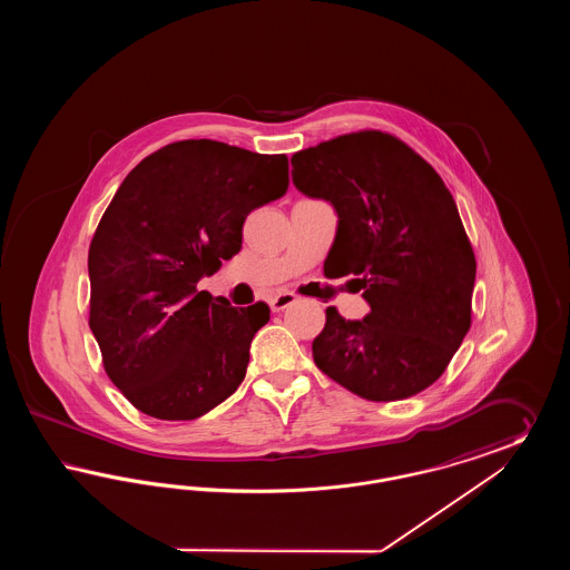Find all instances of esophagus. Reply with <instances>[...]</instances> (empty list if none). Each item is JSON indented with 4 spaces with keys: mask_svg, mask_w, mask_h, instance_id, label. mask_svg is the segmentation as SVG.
Segmentation results:
<instances>
[{
    "mask_svg": "<svg viewBox=\"0 0 570 570\" xmlns=\"http://www.w3.org/2000/svg\"><path fill=\"white\" fill-rule=\"evenodd\" d=\"M295 301H297V297H295L293 293H279V295L272 297V301H269V307H272V312H282V309L291 307Z\"/></svg>",
    "mask_w": 570,
    "mask_h": 570,
    "instance_id": "1",
    "label": "esophagus"
}]
</instances>
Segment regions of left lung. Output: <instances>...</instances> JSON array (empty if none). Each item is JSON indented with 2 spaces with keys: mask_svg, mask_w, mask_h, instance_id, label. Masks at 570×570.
I'll return each mask as SVG.
<instances>
[{
  "mask_svg": "<svg viewBox=\"0 0 570 570\" xmlns=\"http://www.w3.org/2000/svg\"><path fill=\"white\" fill-rule=\"evenodd\" d=\"M293 184L337 214L326 277L353 275L370 314L326 307L318 370L370 402L416 395L442 376L470 328L476 261L458 205L395 136H337L291 158Z\"/></svg>",
  "mask_w": 570,
  "mask_h": 570,
  "instance_id": "1",
  "label": "left lung"
}]
</instances>
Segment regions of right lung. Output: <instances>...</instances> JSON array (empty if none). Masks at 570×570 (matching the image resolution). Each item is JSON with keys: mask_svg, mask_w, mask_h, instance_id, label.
<instances>
[{"mask_svg": "<svg viewBox=\"0 0 570 570\" xmlns=\"http://www.w3.org/2000/svg\"><path fill=\"white\" fill-rule=\"evenodd\" d=\"M288 190V158L179 140L124 179L89 245V326L112 384L140 412L191 421L244 382L269 305L196 291L242 249L245 217Z\"/></svg>", "mask_w": 570, "mask_h": 570, "instance_id": "1", "label": "right lung"}]
</instances>
